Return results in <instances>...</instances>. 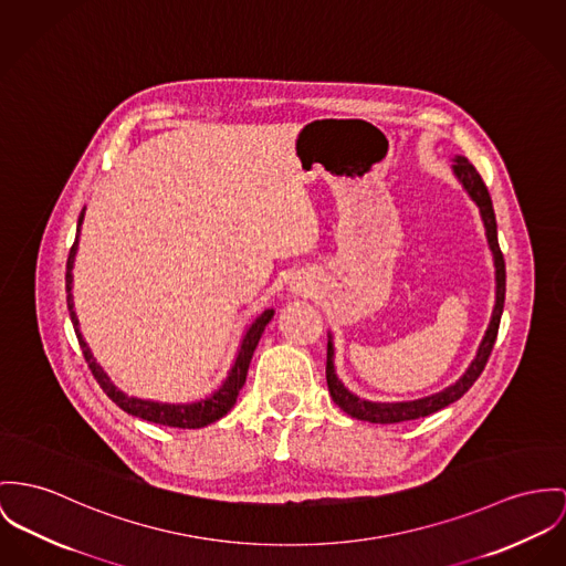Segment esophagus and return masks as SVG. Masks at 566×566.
Returning <instances> with one entry per match:
<instances>
[{
  "label": "esophagus",
  "instance_id": "1",
  "mask_svg": "<svg viewBox=\"0 0 566 566\" xmlns=\"http://www.w3.org/2000/svg\"><path fill=\"white\" fill-rule=\"evenodd\" d=\"M291 291L297 295V297H307L310 295V284H305L304 280H293L291 282Z\"/></svg>",
  "mask_w": 566,
  "mask_h": 566
}]
</instances>
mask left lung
Returning a JSON list of instances; mask_svg holds the SVG:
<instances>
[{
  "instance_id": "1",
  "label": "left lung",
  "mask_w": 566,
  "mask_h": 566,
  "mask_svg": "<svg viewBox=\"0 0 566 566\" xmlns=\"http://www.w3.org/2000/svg\"><path fill=\"white\" fill-rule=\"evenodd\" d=\"M452 172L461 180V185L465 187V191L470 193V198L476 202L480 209V218L484 221V230H486V241L493 254V264H495V305H493V314H491V323L484 332V338L480 343L479 353L474 357V361L470 364V368L465 370V375L450 388L431 394L427 398H418V400H407V402H370L364 400L359 396H355L353 391H348L343 381L336 377L334 370V345H332V336L327 343V366H325V375H327V388L334 398V402L348 413L350 418L364 420V422H373V424H396V422H407V420H418L424 416H431L439 409L448 407L450 402L459 400L465 391L474 386V381L479 379L480 373L486 366V359L493 350L495 338H497V329H500V318H502V310H504V295H506V264L504 256L497 243V223H495V213H493V202L489 196V189L484 185V180L480 178L476 168L465 159V157H454L452 164Z\"/></svg>"
}]
</instances>
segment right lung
<instances>
[{
	"mask_svg": "<svg viewBox=\"0 0 566 566\" xmlns=\"http://www.w3.org/2000/svg\"><path fill=\"white\" fill-rule=\"evenodd\" d=\"M84 213L86 209L82 211V216L77 219V237H75V243L71 248V254H69V261H66V304H69V312H71V321H73V327H75V334H77V340H80V347L82 353L86 357L87 368L90 373L94 375L96 384L101 386V390L105 391L123 411H127L135 418H142L146 422H155V424H161V427H175V429H202L211 422H216L219 418H223L237 402V396L239 390L245 386V377H248V368H250V361H252V355L259 347V340H261L262 332L264 327L269 325V321L273 318V310H264L261 316L250 325V329L245 332L243 340H241V347L237 353V359L226 377V381L221 384V388L218 391H213L209 398H202L198 402H191V405H168V402H155V400H142V398H133L127 396L123 391L118 390L109 377L103 373V368L94 361L90 348H87L86 340L82 338L80 334V321H77V314L73 310V264H75V254H77V245H80V230H82V223H84Z\"/></svg>",
	"mask_w": 566,
	"mask_h": 566,
	"instance_id": "add662e5",
	"label": "right lung"
}]
</instances>
